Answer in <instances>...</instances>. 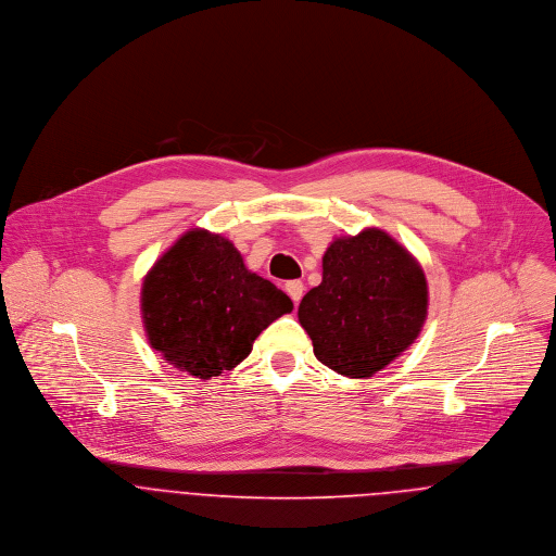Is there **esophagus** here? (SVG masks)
Here are the masks:
<instances>
[{"label": "esophagus", "instance_id": "1", "mask_svg": "<svg viewBox=\"0 0 556 556\" xmlns=\"http://www.w3.org/2000/svg\"><path fill=\"white\" fill-rule=\"evenodd\" d=\"M285 291L289 293V298H291L293 304L298 306L300 300H302V295H304V282H302V280H289V282L285 285Z\"/></svg>", "mask_w": 556, "mask_h": 556}]
</instances>
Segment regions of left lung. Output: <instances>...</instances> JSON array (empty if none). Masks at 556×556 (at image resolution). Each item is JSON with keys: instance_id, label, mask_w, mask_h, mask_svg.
I'll use <instances>...</instances> for the list:
<instances>
[{"instance_id": "obj_1", "label": "left lung", "mask_w": 556, "mask_h": 556, "mask_svg": "<svg viewBox=\"0 0 556 556\" xmlns=\"http://www.w3.org/2000/svg\"><path fill=\"white\" fill-rule=\"evenodd\" d=\"M428 315L421 265L381 229L333 239L323 280L298 311L318 362L338 375L368 379L419 336Z\"/></svg>"}]
</instances>
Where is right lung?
Masks as SVG:
<instances>
[{
  "instance_id": "obj_1",
  "label": "right lung",
  "mask_w": 556,
  "mask_h": 556,
  "mask_svg": "<svg viewBox=\"0 0 556 556\" xmlns=\"http://www.w3.org/2000/svg\"><path fill=\"white\" fill-rule=\"evenodd\" d=\"M291 311L287 293L250 271L229 239L205 229L177 239L141 289L152 349L199 379L233 370L250 355L256 336Z\"/></svg>"
}]
</instances>
